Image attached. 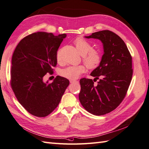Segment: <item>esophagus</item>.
<instances>
[{"label": "esophagus", "instance_id": "34e87169", "mask_svg": "<svg viewBox=\"0 0 149 149\" xmlns=\"http://www.w3.org/2000/svg\"><path fill=\"white\" fill-rule=\"evenodd\" d=\"M78 82V81L76 80H70V83H74V82Z\"/></svg>", "mask_w": 149, "mask_h": 149}]
</instances>
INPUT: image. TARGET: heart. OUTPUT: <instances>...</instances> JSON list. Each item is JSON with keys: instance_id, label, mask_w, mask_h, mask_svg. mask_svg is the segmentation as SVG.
Listing matches in <instances>:
<instances>
[{"instance_id": "b5f03b06", "label": "heart", "mask_w": 149, "mask_h": 149, "mask_svg": "<svg viewBox=\"0 0 149 149\" xmlns=\"http://www.w3.org/2000/svg\"><path fill=\"white\" fill-rule=\"evenodd\" d=\"M74 44L77 49L81 55L82 60L88 67L93 69L97 67L102 60V54L100 52L95 49H93L92 44L84 38L79 37L76 38L74 41ZM56 60L58 63H61L59 53L56 54ZM86 71L84 65H74L63 69L60 72V75L66 79L70 80H75Z\"/></svg>"}]
</instances>
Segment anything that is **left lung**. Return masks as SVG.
<instances>
[{
  "label": "left lung",
  "instance_id": "left-lung-1",
  "mask_svg": "<svg viewBox=\"0 0 149 149\" xmlns=\"http://www.w3.org/2000/svg\"><path fill=\"white\" fill-rule=\"evenodd\" d=\"M85 37L101 40L104 54L91 74L94 80H80L79 101L89 113L105 115L115 110L126 96L133 75L132 56L121 38L111 31H99ZM96 79L100 81L95 86Z\"/></svg>",
  "mask_w": 149,
  "mask_h": 149
}]
</instances>
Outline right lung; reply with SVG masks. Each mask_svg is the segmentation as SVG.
<instances>
[{
	"mask_svg": "<svg viewBox=\"0 0 149 149\" xmlns=\"http://www.w3.org/2000/svg\"><path fill=\"white\" fill-rule=\"evenodd\" d=\"M66 36L33 33L21 40L14 51L10 84L20 104L34 116L49 115L69 85L67 79L59 75L51 83L43 80L47 73L53 72L57 51Z\"/></svg>",
	"mask_w": 149,
	"mask_h": 149,
	"instance_id": "add662e5",
	"label": "right lung"
}]
</instances>
